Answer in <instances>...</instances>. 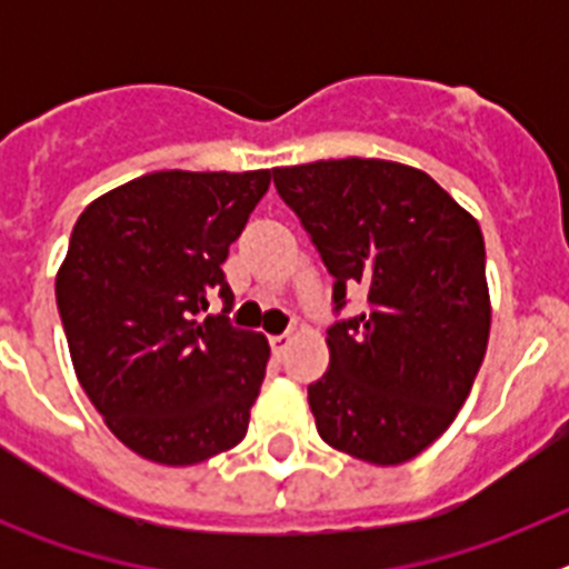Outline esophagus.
<instances>
[{"instance_id":"34e87169","label":"esophagus","mask_w":569,"mask_h":569,"mask_svg":"<svg viewBox=\"0 0 569 569\" xmlns=\"http://www.w3.org/2000/svg\"><path fill=\"white\" fill-rule=\"evenodd\" d=\"M290 347V336L281 333V336H270V350H273L276 359H281V356L288 353Z\"/></svg>"}]
</instances>
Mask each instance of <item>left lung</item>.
Returning a JSON list of instances; mask_svg holds the SVG:
<instances>
[{"label": "left lung", "mask_w": 569, "mask_h": 569, "mask_svg": "<svg viewBox=\"0 0 569 569\" xmlns=\"http://www.w3.org/2000/svg\"><path fill=\"white\" fill-rule=\"evenodd\" d=\"M273 182L336 279V310L367 290L365 313L328 330V373L308 387L316 430L367 465H405L453 425L485 361L479 222L425 170L387 159L273 168Z\"/></svg>", "instance_id": "obj_1"}]
</instances>
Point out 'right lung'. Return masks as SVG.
<instances>
[{
  "label": "right lung",
  "instance_id": "add662e5",
  "mask_svg": "<svg viewBox=\"0 0 569 569\" xmlns=\"http://www.w3.org/2000/svg\"><path fill=\"white\" fill-rule=\"evenodd\" d=\"M268 184L270 170H156L73 224L57 270L70 361L110 433L153 465H199L248 433L270 345L207 310L233 305L222 261Z\"/></svg>",
  "mask_w": 569,
  "mask_h": 569
}]
</instances>
